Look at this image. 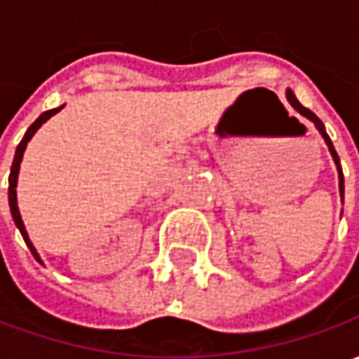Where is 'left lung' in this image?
Returning a JSON list of instances; mask_svg holds the SVG:
<instances>
[{
	"label": "left lung",
	"mask_w": 359,
	"mask_h": 359,
	"mask_svg": "<svg viewBox=\"0 0 359 359\" xmlns=\"http://www.w3.org/2000/svg\"><path fill=\"white\" fill-rule=\"evenodd\" d=\"M285 97H287V102H290V105L296 109L299 116H304V118H308L316 126V130L322 133V137H324L325 145H327V149H330V154H332V158H334V163H336V170H338V180H339V196H341V200H344V173H341V165H339V158L338 154H336V149H334V144H332V140H330V135L325 133V128L324 123H322V119L318 118L313 111H310L308 107H304V105L299 104L296 100V95H294V91L287 90L285 91Z\"/></svg>",
	"instance_id": "8db88e82"
}]
</instances>
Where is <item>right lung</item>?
I'll return each instance as SVG.
<instances>
[{"label":"right lung","mask_w":359,"mask_h":359,"mask_svg":"<svg viewBox=\"0 0 359 359\" xmlns=\"http://www.w3.org/2000/svg\"><path fill=\"white\" fill-rule=\"evenodd\" d=\"M63 107V105H62ZM62 107H55V109H49V111H43L39 118L35 119L34 123L29 126V130L25 131V135H23V140L18 145V149H15V158H13V163H11V172H9V210H11V217H13V222H15V226L20 229L21 238L23 241L27 243V248H29V252L34 254V257L39 262V264H43L41 262V257L37 254V250L34 248V243L29 240V236H27V229L23 226V219H21L20 214V208H18V191H15V187H18V175H20V165H21V159H23V151H25V147L29 144V140L35 135V131L39 130L46 121H48L51 116H55Z\"/></svg>","instance_id":"1"}]
</instances>
